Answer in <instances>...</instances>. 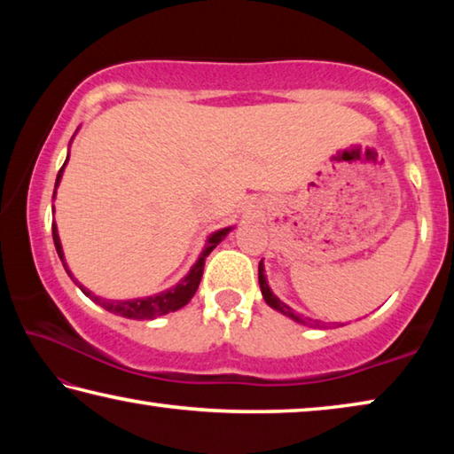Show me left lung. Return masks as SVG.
Segmentation results:
<instances>
[{
    "mask_svg": "<svg viewBox=\"0 0 454 454\" xmlns=\"http://www.w3.org/2000/svg\"><path fill=\"white\" fill-rule=\"evenodd\" d=\"M258 282H260V290H262V296H264L266 304H268V306H272L274 310L282 312L284 317H290L292 320L301 322V325H304V326H312V328H326L325 322H320V320H312V318H306V317H302V314H296L294 310L290 309L288 304H284L282 301H278V298H276V296L272 294V290L268 288V282H266V276H264V266H262V262H260V266H258Z\"/></svg>",
    "mask_w": 454,
    "mask_h": 454,
    "instance_id": "8db88e82",
    "label": "left lung"
}]
</instances>
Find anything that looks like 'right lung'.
<instances>
[{
    "label": "right lung",
    "instance_id": "add662e5",
    "mask_svg": "<svg viewBox=\"0 0 454 454\" xmlns=\"http://www.w3.org/2000/svg\"><path fill=\"white\" fill-rule=\"evenodd\" d=\"M67 158H70V156H67ZM66 162H67V160H66ZM64 166H61L59 172H58L56 188H58V184H59L61 172H64ZM53 196H56V192H53ZM228 232H230V228H224V230H218V232H214L208 238V244H206L204 252H202V254H200L198 262L192 266V270L188 272V276H184V278L178 284H176L174 288L160 292V294H156V296L136 298V301H106V298H99L96 294H91V292L88 288H83L78 280H74V282L78 284L83 294H86L88 298H91V301L102 306V309H106L107 312L120 314V317L134 318V320H152V318H156V317H164V314H168V312H174V310L182 309V306H186L190 302V298L196 294L198 284H200V280H202L206 256H208L210 252L216 248V246L220 244V240H224V236ZM51 234H53V244H56L58 256L61 258V262H64V250H61V244H59L56 222H53V224H51ZM64 266H66V262H64ZM66 270H67V268H66ZM67 274H70V270H67ZM72 278H74V276H72Z\"/></svg>",
    "mask_w": 454,
    "mask_h": 454
}]
</instances>
